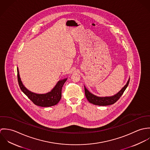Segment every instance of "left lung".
Instances as JSON below:
<instances>
[{
    "instance_id": "8db88e82",
    "label": "left lung",
    "mask_w": 150,
    "mask_h": 150,
    "mask_svg": "<svg viewBox=\"0 0 150 150\" xmlns=\"http://www.w3.org/2000/svg\"><path fill=\"white\" fill-rule=\"evenodd\" d=\"M130 79H129L127 84L124 86V87L116 95H115L113 96L110 97H98L91 93H90L84 86V90H85V94H86V98L87 100L91 103L95 105L98 106H108L111 105L114 103H115L122 95L124 91H125L126 88L128 86Z\"/></svg>"
}]
</instances>
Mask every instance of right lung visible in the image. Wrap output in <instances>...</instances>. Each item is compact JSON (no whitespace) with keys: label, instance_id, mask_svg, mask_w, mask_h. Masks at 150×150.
I'll use <instances>...</instances> for the list:
<instances>
[{"label":"right lung","instance_id":"1","mask_svg":"<svg viewBox=\"0 0 150 150\" xmlns=\"http://www.w3.org/2000/svg\"><path fill=\"white\" fill-rule=\"evenodd\" d=\"M17 77L19 86L22 91L36 105L40 107H50L57 105L62 97V88L67 79L58 81L53 89L45 94H37L28 90L22 83L17 69Z\"/></svg>","mask_w":150,"mask_h":150}]
</instances>
